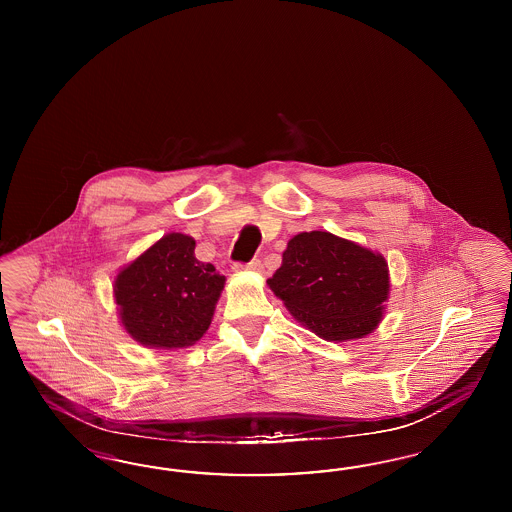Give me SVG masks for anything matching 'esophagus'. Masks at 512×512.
<instances>
[{"instance_id":"1","label":"esophagus","mask_w":512,"mask_h":512,"mask_svg":"<svg viewBox=\"0 0 512 512\" xmlns=\"http://www.w3.org/2000/svg\"><path fill=\"white\" fill-rule=\"evenodd\" d=\"M236 270H251V272H263V263L261 259H251L249 263H236L234 264Z\"/></svg>"}]
</instances>
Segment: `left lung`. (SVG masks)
Wrapping results in <instances>:
<instances>
[{"label":"left lung","mask_w":512,"mask_h":512,"mask_svg":"<svg viewBox=\"0 0 512 512\" xmlns=\"http://www.w3.org/2000/svg\"><path fill=\"white\" fill-rule=\"evenodd\" d=\"M268 285L296 321L328 341L370 334L390 287L379 253L325 231L291 238Z\"/></svg>","instance_id":"1"}]
</instances>
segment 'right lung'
Returning <instances> with one entry per match:
<instances>
[{
    "instance_id": "obj_1",
    "label": "right lung",
    "mask_w": 512,
    "mask_h": 512,
    "mask_svg": "<svg viewBox=\"0 0 512 512\" xmlns=\"http://www.w3.org/2000/svg\"><path fill=\"white\" fill-rule=\"evenodd\" d=\"M223 285L216 266L195 257V240L171 233L125 266L114 296L122 325L135 340L176 349L204 336Z\"/></svg>"
}]
</instances>
